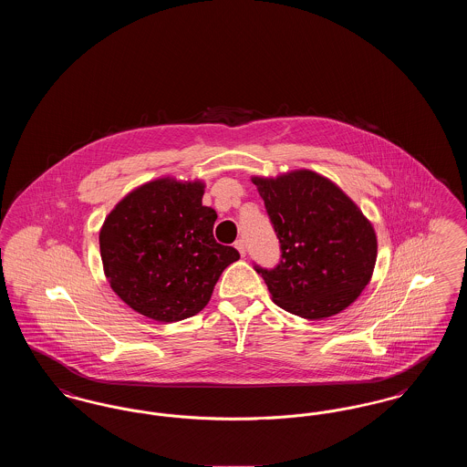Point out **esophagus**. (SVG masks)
Masks as SVG:
<instances>
[{"label":"esophagus","instance_id":"34e87169","mask_svg":"<svg viewBox=\"0 0 467 467\" xmlns=\"http://www.w3.org/2000/svg\"><path fill=\"white\" fill-rule=\"evenodd\" d=\"M234 246H236V250L240 252V255H242V257H244V254H246V248H244V240H238V242L234 244Z\"/></svg>","mask_w":467,"mask_h":467}]
</instances>
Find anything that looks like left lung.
<instances>
[{
	"instance_id": "1",
	"label": "left lung",
	"mask_w": 467,
	"mask_h": 467,
	"mask_svg": "<svg viewBox=\"0 0 467 467\" xmlns=\"http://www.w3.org/2000/svg\"><path fill=\"white\" fill-rule=\"evenodd\" d=\"M252 182L282 250L273 269L254 266L273 301L310 320L350 306L369 284L378 252L375 229L356 202L310 170Z\"/></svg>"
}]
</instances>
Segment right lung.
Listing matches in <instances>:
<instances>
[{"mask_svg": "<svg viewBox=\"0 0 467 467\" xmlns=\"http://www.w3.org/2000/svg\"><path fill=\"white\" fill-rule=\"evenodd\" d=\"M204 183L159 178L119 201L99 231L103 269L113 292L159 322L200 313L223 269L240 259L217 244V213L202 206Z\"/></svg>", "mask_w": 467, "mask_h": 467, "instance_id": "1", "label": "right lung"}]
</instances>
